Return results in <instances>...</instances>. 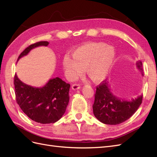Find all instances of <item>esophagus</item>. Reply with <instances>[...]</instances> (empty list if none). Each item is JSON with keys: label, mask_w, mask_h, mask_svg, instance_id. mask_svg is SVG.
I'll use <instances>...</instances> for the list:
<instances>
[{"label": "esophagus", "mask_w": 157, "mask_h": 157, "mask_svg": "<svg viewBox=\"0 0 157 157\" xmlns=\"http://www.w3.org/2000/svg\"><path fill=\"white\" fill-rule=\"evenodd\" d=\"M81 88V85H78V84H73L72 85V89L73 90H78Z\"/></svg>", "instance_id": "obj_1"}]
</instances>
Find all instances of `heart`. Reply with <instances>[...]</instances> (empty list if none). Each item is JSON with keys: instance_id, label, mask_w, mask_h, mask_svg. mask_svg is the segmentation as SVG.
<instances>
[{"instance_id": "obj_1", "label": "heart", "mask_w": 157, "mask_h": 157, "mask_svg": "<svg viewBox=\"0 0 157 157\" xmlns=\"http://www.w3.org/2000/svg\"><path fill=\"white\" fill-rule=\"evenodd\" d=\"M115 60V51L103 43H87L75 49L72 56H64L63 66L67 78L75 80L85 68L86 73L94 81H100L109 75Z\"/></svg>"}]
</instances>
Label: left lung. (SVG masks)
Wrapping results in <instances>:
<instances>
[{
	"instance_id": "obj_1",
	"label": "left lung",
	"mask_w": 157,
	"mask_h": 157,
	"mask_svg": "<svg viewBox=\"0 0 157 157\" xmlns=\"http://www.w3.org/2000/svg\"><path fill=\"white\" fill-rule=\"evenodd\" d=\"M136 67L143 75V64L136 62ZM143 95L131 100H123L113 94L108 82L102 81L97 86L93 105L94 117L106 124H118L131 118L142 103Z\"/></svg>"
}]
</instances>
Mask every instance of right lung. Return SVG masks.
<instances>
[{"label": "right lung", "instance_id": "obj_1", "mask_svg": "<svg viewBox=\"0 0 157 157\" xmlns=\"http://www.w3.org/2000/svg\"><path fill=\"white\" fill-rule=\"evenodd\" d=\"M48 44L47 41H40L30 45L21 53L17 61L32 49ZM14 84L17 104L31 120L41 124L55 123L65 113L71 85L61 78H51L44 86L36 88L22 82L15 74Z\"/></svg>", "mask_w": 157, "mask_h": 157}]
</instances>
